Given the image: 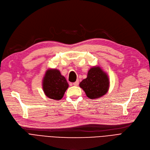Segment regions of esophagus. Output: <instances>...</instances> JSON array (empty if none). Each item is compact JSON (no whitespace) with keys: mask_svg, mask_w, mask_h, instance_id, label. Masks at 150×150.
Listing matches in <instances>:
<instances>
[{"mask_svg":"<svg viewBox=\"0 0 150 150\" xmlns=\"http://www.w3.org/2000/svg\"><path fill=\"white\" fill-rule=\"evenodd\" d=\"M73 85L74 86H78L79 85V80H76L75 82L73 83Z\"/></svg>","mask_w":150,"mask_h":150,"instance_id":"34e87169","label":"esophagus"}]
</instances>
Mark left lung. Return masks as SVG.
I'll return each mask as SVG.
<instances>
[{"mask_svg":"<svg viewBox=\"0 0 150 150\" xmlns=\"http://www.w3.org/2000/svg\"><path fill=\"white\" fill-rule=\"evenodd\" d=\"M79 85L88 98L96 99L106 94L109 80L107 74L99 67H93L88 71L86 79L83 80Z\"/></svg>","mask_w":150,"mask_h":150,"instance_id":"left-lung-1","label":"left lung"}]
</instances>
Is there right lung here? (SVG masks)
I'll return each instance as SVG.
<instances>
[{
	"mask_svg": "<svg viewBox=\"0 0 150 150\" xmlns=\"http://www.w3.org/2000/svg\"><path fill=\"white\" fill-rule=\"evenodd\" d=\"M69 87L67 81L57 69L46 71L42 80V89L47 97L54 100H60Z\"/></svg>",
	"mask_w": 150,
	"mask_h": 150,
	"instance_id": "add662e5",
	"label": "right lung"
}]
</instances>
